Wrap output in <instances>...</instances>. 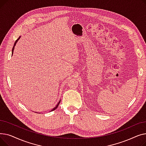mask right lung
Instances as JSON below:
<instances>
[{"label": "right lung", "instance_id": "add662e5", "mask_svg": "<svg viewBox=\"0 0 146 146\" xmlns=\"http://www.w3.org/2000/svg\"><path fill=\"white\" fill-rule=\"evenodd\" d=\"M20 38H21V36L18 38V39L17 40V41H15V43H14V45H13V48H12V56L13 55V50H14V48H15V45H16L17 44V42L19 41V40L20 39ZM60 101L61 100H60L59 101V102H58V104H57V105L56 106V107H54V108L53 109H52L51 110V111H54L55 110H56L57 109V107H58V105H59V104H60Z\"/></svg>", "mask_w": 146, "mask_h": 146}]
</instances>
